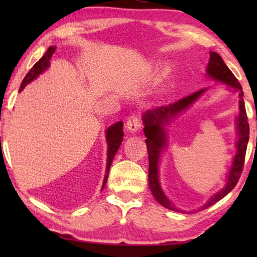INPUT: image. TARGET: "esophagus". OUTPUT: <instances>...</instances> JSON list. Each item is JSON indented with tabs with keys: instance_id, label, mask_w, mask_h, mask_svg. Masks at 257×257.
<instances>
[{
	"instance_id": "34e87169",
	"label": "esophagus",
	"mask_w": 257,
	"mask_h": 257,
	"mask_svg": "<svg viewBox=\"0 0 257 257\" xmlns=\"http://www.w3.org/2000/svg\"><path fill=\"white\" fill-rule=\"evenodd\" d=\"M142 126V120H140V115L138 113H132L127 119V122H126V128L130 132H137Z\"/></svg>"
}]
</instances>
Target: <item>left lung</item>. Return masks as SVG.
Instances as JSON below:
<instances>
[{"label": "left lung", "instance_id": "1", "mask_svg": "<svg viewBox=\"0 0 257 257\" xmlns=\"http://www.w3.org/2000/svg\"><path fill=\"white\" fill-rule=\"evenodd\" d=\"M209 63L207 66V73L213 79L220 80L224 84L234 87L238 93V103H240V114L237 118V128H238V142L236 144L237 153L234 157V163L229 171V175H228V182L226 187L213 196L205 206L202 207L203 209L207 207L214 205V203L219 201L222 198H224L235 186H236L238 179L241 177L242 171H243L244 165V158H245V151H247V145L249 140V124H248V117L247 112H245V106L243 101V91H242L241 84L238 83L236 77L233 75V72L228 69V66L224 64L223 59L221 56L216 52H210L209 54ZM205 91L200 90L198 92H194L189 96L179 99L173 104L167 105V106H160L156 108V110L147 111L143 117V121L145 127H144V133L146 136V145H147V152H149V184L151 192L157 201L164 206L165 208L177 210L174 208L173 203L166 198L164 192L161 191V187L159 185V179H158V163H159V156L161 150L165 146V133L163 124L164 121H167L168 118L172 115L180 113L185 108H187L189 105L194 103L198 98L201 96V93Z\"/></svg>", "mask_w": 257, "mask_h": 257}]
</instances>
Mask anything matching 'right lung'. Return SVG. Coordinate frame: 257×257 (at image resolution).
Segmentation results:
<instances>
[{
  "label": "right lung",
  "mask_w": 257,
  "mask_h": 257,
  "mask_svg": "<svg viewBox=\"0 0 257 257\" xmlns=\"http://www.w3.org/2000/svg\"><path fill=\"white\" fill-rule=\"evenodd\" d=\"M55 49H56L55 47H49L48 48V50L44 54L43 57H42L40 61H38L36 64L33 66V68H31L30 71L27 73L26 78L23 79L22 84H21L20 91H22L24 87L27 86V84H29L31 80H34L38 75H40L41 72H43L44 70L48 68L49 61H50L52 54L55 52ZM122 125H124V124H122L121 121H118V122H115L114 125H112L111 127L106 131V139H107V146H108V150H107V166H106V174H105L104 182H103V186H101V189L105 187V185H106V181H107V178H108V171H110L112 160H113L115 153H117L119 146H120V144L122 142V137H124Z\"/></svg>",
  "instance_id": "obj_1"
}]
</instances>
